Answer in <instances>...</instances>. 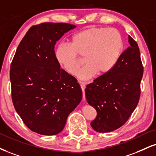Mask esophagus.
Returning <instances> with one entry per match:
<instances>
[{
	"mask_svg": "<svg viewBox=\"0 0 156 156\" xmlns=\"http://www.w3.org/2000/svg\"><path fill=\"white\" fill-rule=\"evenodd\" d=\"M80 88H81V90L82 91H83V99H85V89H86V86L84 85L83 83H80Z\"/></svg>",
	"mask_w": 156,
	"mask_h": 156,
	"instance_id": "1",
	"label": "esophagus"
}]
</instances>
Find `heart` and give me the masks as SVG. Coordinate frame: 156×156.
<instances>
[{
  "mask_svg": "<svg viewBox=\"0 0 156 156\" xmlns=\"http://www.w3.org/2000/svg\"><path fill=\"white\" fill-rule=\"evenodd\" d=\"M124 42L121 33L114 28L91 27L71 37L70 45L59 44L55 58L62 68L70 75L76 74L83 57L85 65L77 73L80 80H87L95 74L102 76L113 68L121 57Z\"/></svg>",
  "mask_w": 156,
  "mask_h": 156,
  "instance_id": "heart-1",
  "label": "heart"
}]
</instances>
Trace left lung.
Returning a JSON list of instances; mask_svg holds the SVG:
<instances>
[{
    "mask_svg": "<svg viewBox=\"0 0 156 156\" xmlns=\"http://www.w3.org/2000/svg\"><path fill=\"white\" fill-rule=\"evenodd\" d=\"M129 43L130 46L113 68L86 86V100L97 112L91 126L97 132L120 128L128 121L140 100L143 66L138 45L130 35Z\"/></svg>",
    "mask_w": 156,
    "mask_h": 156,
    "instance_id": "obj_1",
    "label": "left lung"
}]
</instances>
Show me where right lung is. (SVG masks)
Returning <instances> with one entry per match:
<instances>
[{
  "instance_id": "right-lung-1",
  "label": "right lung",
  "mask_w": 156,
  "mask_h": 156,
  "mask_svg": "<svg viewBox=\"0 0 156 156\" xmlns=\"http://www.w3.org/2000/svg\"><path fill=\"white\" fill-rule=\"evenodd\" d=\"M76 25L44 22L33 25L11 64L12 98L16 111L33 132L56 135L78 105L82 91L76 78L60 68L54 46Z\"/></svg>"
}]
</instances>
